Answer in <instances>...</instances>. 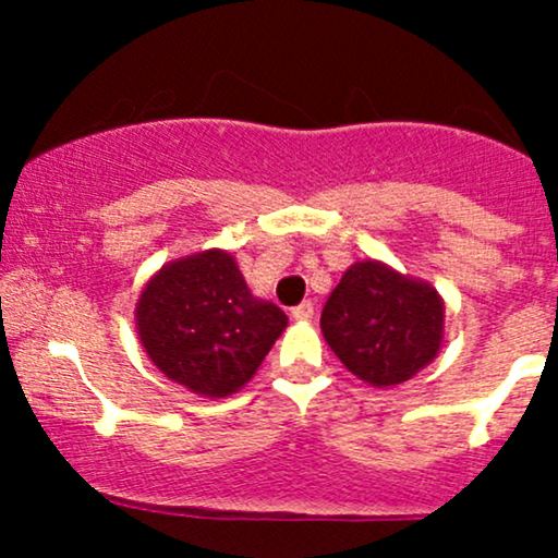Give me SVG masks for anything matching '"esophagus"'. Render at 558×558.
Masks as SVG:
<instances>
[{
  "label": "esophagus",
  "mask_w": 558,
  "mask_h": 558,
  "mask_svg": "<svg viewBox=\"0 0 558 558\" xmlns=\"http://www.w3.org/2000/svg\"><path fill=\"white\" fill-rule=\"evenodd\" d=\"M291 317L296 319V323H310V319H315V304H312V301H301L299 306L291 310Z\"/></svg>",
  "instance_id": "1"
}]
</instances>
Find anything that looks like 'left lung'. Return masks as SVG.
Returning a JSON list of instances; mask_svg holds the SVG:
<instances>
[{
	"label": "left lung",
	"instance_id": "1",
	"mask_svg": "<svg viewBox=\"0 0 558 558\" xmlns=\"http://www.w3.org/2000/svg\"><path fill=\"white\" fill-rule=\"evenodd\" d=\"M444 317V299L430 283L367 259L354 262L332 288L319 328L351 375L388 388L438 356Z\"/></svg>",
	"mask_w": 558,
	"mask_h": 558
}]
</instances>
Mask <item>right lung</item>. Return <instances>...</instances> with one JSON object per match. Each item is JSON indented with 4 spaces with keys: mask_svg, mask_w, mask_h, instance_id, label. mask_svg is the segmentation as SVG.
<instances>
[{
    "mask_svg": "<svg viewBox=\"0 0 558 558\" xmlns=\"http://www.w3.org/2000/svg\"><path fill=\"white\" fill-rule=\"evenodd\" d=\"M286 325V312L252 296L222 248L168 262L136 304V330L149 360L207 399L246 386Z\"/></svg>",
    "mask_w": 558,
    "mask_h": 558,
    "instance_id": "right-lung-1",
    "label": "right lung"
}]
</instances>
